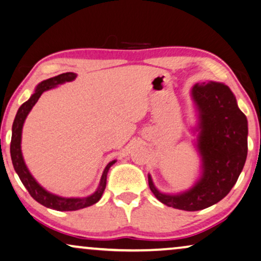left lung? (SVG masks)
Returning a JSON list of instances; mask_svg holds the SVG:
<instances>
[{
  "instance_id": "1",
  "label": "left lung",
  "mask_w": 261,
  "mask_h": 261,
  "mask_svg": "<svg viewBox=\"0 0 261 261\" xmlns=\"http://www.w3.org/2000/svg\"><path fill=\"white\" fill-rule=\"evenodd\" d=\"M191 94L199 118L197 149L201 158L200 178L192 189L178 194L160 192L150 175L148 182L165 205L198 211L223 199L238 181L247 158L248 123L232 92L223 83H197Z\"/></svg>"
}]
</instances>
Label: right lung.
I'll list each match as a JSON object with an SVG mask.
<instances>
[{"instance_id": "add662e5", "label": "right lung", "mask_w": 261, "mask_h": 261, "mask_svg": "<svg viewBox=\"0 0 261 261\" xmlns=\"http://www.w3.org/2000/svg\"><path fill=\"white\" fill-rule=\"evenodd\" d=\"M76 79V74L74 72H64V74L57 75L55 77L47 79L45 81L40 82L37 86L36 90L32 94V96L27 100L26 102H23L20 109L17 110V113L14 119L13 127H12V142H10V156H12V162L14 166V169L19 175L20 180L23 184V186L26 187L29 193L32 196L33 199H36L38 203H40L41 205L50 207V209L57 210V211H75L83 209V207L90 206L93 204L98 203L101 198L103 191L106 187V179H107V173L111 166H113L116 163V160L111 161L109 165L106 166V168L103 169V173L100 179V184L98 190L94 193L90 194L88 197L83 198H63L60 196H56L47 192L46 190L43 189L39 184L36 181V179L33 178L31 174L29 168L25 165L23 161L22 152H21V134H22V126L25 123L26 117L29 116L30 111L32 110V107L36 105L38 99L40 98V95L43 94L45 90H48L54 87L62 85L64 82H70L72 80Z\"/></svg>"}]
</instances>
